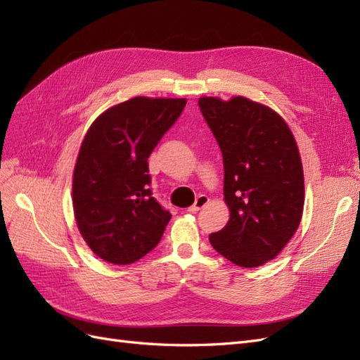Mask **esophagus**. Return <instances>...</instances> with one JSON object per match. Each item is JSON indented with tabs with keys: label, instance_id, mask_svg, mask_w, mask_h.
Instances as JSON below:
<instances>
[{
	"label": "esophagus",
	"instance_id": "esophagus-1",
	"mask_svg": "<svg viewBox=\"0 0 360 360\" xmlns=\"http://www.w3.org/2000/svg\"><path fill=\"white\" fill-rule=\"evenodd\" d=\"M208 202H210V199H208L205 195H200V196L196 199L195 204H193V205L188 208V211H191V213H196V211L204 208V207L208 204Z\"/></svg>",
	"mask_w": 360,
	"mask_h": 360
}]
</instances>
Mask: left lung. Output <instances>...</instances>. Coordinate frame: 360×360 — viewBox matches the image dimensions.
Masks as SVG:
<instances>
[{"mask_svg":"<svg viewBox=\"0 0 360 360\" xmlns=\"http://www.w3.org/2000/svg\"><path fill=\"white\" fill-rule=\"evenodd\" d=\"M199 108L224 155L225 228L210 234L214 250L240 268L274 260L300 226L304 172L284 118L259 101L200 97Z\"/></svg>","mask_w":360,"mask_h":360,"instance_id":"1","label":"left lung"}]
</instances>
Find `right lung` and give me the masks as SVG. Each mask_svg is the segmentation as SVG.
Segmentation results:
<instances>
[{
	"mask_svg": "<svg viewBox=\"0 0 360 360\" xmlns=\"http://www.w3.org/2000/svg\"><path fill=\"white\" fill-rule=\"evenodd\" d=\"M187 98L134 97L86 131L72 173L79 231L101 260L131 264L161 240L172 214L152 198L147 160Z\"/></svg>",
	"mask_w": 360,
	"mask_h": 360,
	"instance_id": "right-lung-1",
	"label": "right lung"
}]
</instances>
